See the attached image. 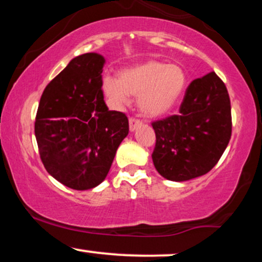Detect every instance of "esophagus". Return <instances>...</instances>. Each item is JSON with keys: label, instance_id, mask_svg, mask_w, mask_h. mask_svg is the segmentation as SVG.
<instances>
[{"label": "esophagus", "instance_id": "esophagus-1", "mask_svg": "<svg viewBox=\"0 0 262 262\" xmlns=\"http://www.w3.org/2000/svg\"><path fill=\"white\" fill-rule=\"evenodd\" d=\"M139 125H141L140 119L135 118V117H130L129 118V129H130V132H134Z\"/></svg>", "mask_w": 262, "mask_h": 262}]
</instances>
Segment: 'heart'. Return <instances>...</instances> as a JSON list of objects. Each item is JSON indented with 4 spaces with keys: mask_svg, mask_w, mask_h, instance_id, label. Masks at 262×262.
I'll use <instances>...</instances> for the list:
<instances>
[{
    "mask_svg": "<svg viewBox=\"0 0 262 262\" xmlns=\"http://www.w3.org/2000/svg\"><path fill=\"white\" fill-rule=\"evenodd\" d=\"M186 83L187 77L181 66L150 60L124 69L118 79L104 76L102 90L117 106L128 104L134 96L141 113L160 117L170 112L181 98Z\"/></svg>",
    "mask_w": 262,
    "mask_h": 262,
    "instance_id": "obj_1",
    "label": "heart"
}]
</instances>
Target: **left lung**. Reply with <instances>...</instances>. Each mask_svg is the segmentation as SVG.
I'll return each mask as SVG.
<instances>
[{
  "label": "left lung",
  "instance_id": "1",
  "mask_svg": "<svg viewBox=\"0 0 262 262\" xmlns=\"http://www.w3.org/2000/svg\"><path fill=\"white\" fill-rule=\"evenodd\" d=\"M155 169L171 181L206 175L231 137V107L225 83L214 71L189 83L180 113L151 123Z\"/></svg>",
  "mask_w": 262,
  "mask_h": 262
}]
</instances>
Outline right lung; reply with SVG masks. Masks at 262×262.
<instances>
[{
	"instance_id": "1",
	"label": "right lung",
	"mask_w": 262,
	"mask_h": 262,
	"mask_svg": "<svg viewBox=\"0 0 262 262\" xmlns=\"http://www.w3.org/2000/svg\"><path fill=\"white\" fill-rule=\"evenodd\" d=\"M104 58L86 53L71 60L48 83L34 123L39 155L48 172L77 191L106 179L128 118L108 111L102 91Z\"/></svg>"
}]
</instances>
